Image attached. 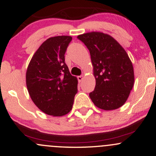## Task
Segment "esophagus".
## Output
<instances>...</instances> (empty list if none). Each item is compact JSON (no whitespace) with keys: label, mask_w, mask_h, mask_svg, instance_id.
<instances>
[{"label":"esophagus","mask_w":156,"mask_h":156,"mask_svg":"<svg viewBox=\"0 0 156 156\" xmlns=\"http://www.w3.org/2000/svg\"><path fill=\"white\" fill-rule=\"evenodd\" d=\"M84 76H83V75H82V76H77V79H78L79 82H82V81L83 80V79H84Z\"/></svg>","instance_id":"34e87169"}]
</instances>
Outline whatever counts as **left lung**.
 <instances>
[{
	"label": "left lung",
	"mask_w": 156,
	"mask_h": 156,
	"mask_svg": "<svg viewBox=\"0 0 156 156\" xmlns=\"http://www.w3.org/2000/svg\"><path fill=\"white\" fill-rule=\"evenodd\" d=\"M90 52L96 86L89 93L101 109L114 110L126 101L134 84V72L129 55L112 36L91 32L77 36Z\"/></svg>",
	"instance_id": "left-lung-1"
}]
</instances>
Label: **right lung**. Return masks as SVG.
I'll use <instances>...</instances> for the list:
<instances>
[{"mask_svg": "<svg viewBox=\"0 0 156 156\" xmlns=\"http://www.w3.org/2000/svg\"><path fill=\"white\" fill-rule=\"evenodd\" d=\"M71 36L48 38L35 52L26 72L31 99L44 114L62 116L72 110L78 80L71 75L65 54Z\"/></svg>", "mask_w": 156, "mask_h": 156, "instance_id": "add662e5", "label": "right lung"}]
</instances>
